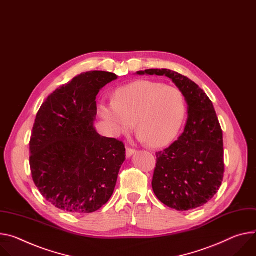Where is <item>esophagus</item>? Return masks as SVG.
<instances>
[{
    "label": "esophagus",
    "mask_w": 256,
    "mask_h": 256,
    "mask_svg": "<svg viewBox=\"0 0 256 256\" xmlns=\"http://www.w3.org/2000/svg\"><path fill=\"white\" fill-rule=\"evenodd\" d=\"M136 152V149H132V148H128H128H126V157H128V158L132 157Z\"/></svg>",
    "instance_id": "1"
}]
</instances>
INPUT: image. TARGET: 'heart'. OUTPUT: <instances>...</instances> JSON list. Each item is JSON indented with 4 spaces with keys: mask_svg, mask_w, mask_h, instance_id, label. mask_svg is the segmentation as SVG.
Returning a JSON list of instances; mask_svg holds the SVG:
<instances>
[{
    "mask_svg": "<svg viewBox=\"0 0 256 256\" xmlns=\"http://www.w3.org/2000/svg\"><path fill=\"white\" fill-rule=\"evenodd\" d=\"M187 106L180 88L152 80H138L118 88L113 102H101L99 113L116 136L128 134L134 122L141 140L153 147L170 144L178 136Z\"/></svg>",
    "mask_w": 256,
    "mask_h": 256,
    "instance_id": "obj_1",
    "label": "heart"
}]
</instances>
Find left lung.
I'll use <instances>...</instances> for the list:
<instances>
[{"label":"left lung","instance_id":"8db88e82","mask_svg":"<svg viewBox=\"0 0 256 256\" xmlns=\"http://www.w3.org/2000/svg\"><path fill=\"white\" fill-rule=\"evenodd\" d=\"M136 74L170 78L187 102L184 132L156 153L152 188L162 203L176 210L198 208L218 193L224 172L222 130L212 102L194 82L170 69H147Z\"/></svg>","mask_w":256,"mask_h":256}]
</instances>
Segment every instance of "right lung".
<instances>
[{
  "instance_id": "1",
  "label": "right lung",
  "mask_w": 256,
  "mask_h": 256,
  "mask_svg": "<svg viewBox=\"0 0 256 256\" xmlns=\"http://www.w3.org/2000/svg\"><path fill=\"white\" fill-rule=\"evenodd\" d=\"M116 78L107 72H84L53 92L36 114L30 143L32 180L61 210L94 212L113 194L126 148L100 136L94 122L98 92Z\"/></svg>"
}]
</instances>
